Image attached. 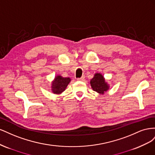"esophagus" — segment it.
Masks as SVG:
<instances>
[{
	"label": "esophagus",
	"mask_w": 155,
	"mask_h": 155,
	"mask_svg": "<svg viewBox=\"0 0 155 155\" xmlns=\"http://www.w3.org/2000/svg\"><path fill=\"white\" fill-rule=\"evenodd\" d=\"M77 80H78V81H83L85 80V76H82V77H81V78H78Z\"/></svg>",
	"instance_id": "obj_1"
}]
</instances>
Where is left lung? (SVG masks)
I'll return each mask as SVG.
<instances>
[{
	"label": "left lung",
	"instance_id": "left-lung-1",
	"mask_svg": "<svg viewBox=\"0 0 155 155\" xmlns=\"http://www.w3.org/2000/svg\"><path fill=\"white\" fill-rule=\"evenodd\" d=\"M91 87L94 91H96L100 94H104L108 89L109 86L105 82V79L100 74H96L91 80Z\"/></svg>",
	"mask_w": 155,
	"mask_h": 155
}]
</instances>
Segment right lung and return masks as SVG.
<instances>
[{
    "instance_id": "obj_1",
    "label": "right lung",
    "mask_w": 155,
    "mask_h": 155,
    "mask_svg": "<svg viewBox=\"0 0 155 155\" xmlns=\"http://www.w3.org/2000/svg\"><path fill=\"white\" fill-rule=\"evenodd\" d=\"M70 81L69 78H63L60 76L55 77L52 83V92L54 94H61L67 88Z\"/></svg>"
}]
</instances>
